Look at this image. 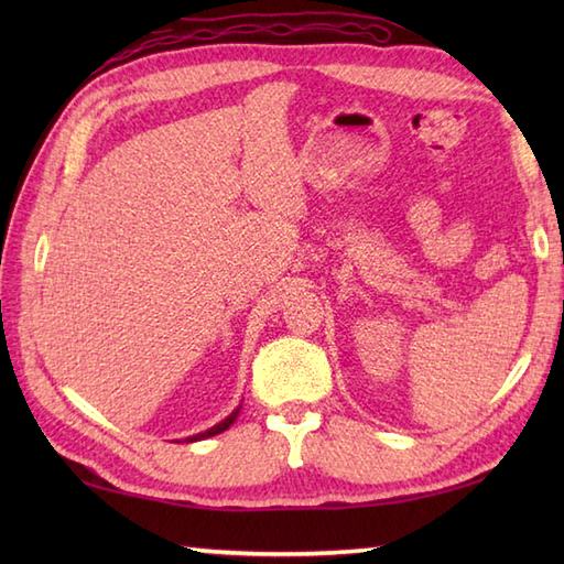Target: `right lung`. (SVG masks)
<instances>
[{"label": "right lung", "mask_w": 564, "mask_h": 564, "mask_svg": "<svg viewBox=\"0 0 564 564\" xmlns=\"http://www.w3.org/2000/svg\"><path fill=\"white\" fill-rule=\"evenodd\" d=\"M237 414H239V406H237V410L230 414V416H227V419H223V422L220 424H215L213 429H208V431H203V434H196V436H191V438H186V441H200V438H208V436H215V434H223V431L225 429H230L232 426V422H235V419H237Z\"/></svg>", "instance_id": "1"}]
</instances>
